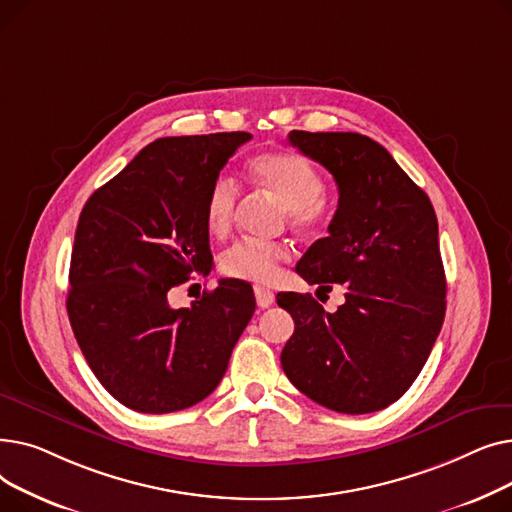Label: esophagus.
Returning a JSON list of instances; mask_svg holds the SVG:
<instances>
[{
    "instance_id": "34e87169",
    "label": "esophagus",
    "mask_w": 512,
    "mask_h": 512,
    "mask_svg": "<svg viewBox=\"0 0 512 512\" xmlns=\"http://www.w3.org/2000/svg\"><path fill=\"white\" fill-rule=\"evenodd\" d=\"M255 301H257V307L267 309V307H272V305H274V301H276V294H274L270 288L255 286Z\"/></svg>"
}]
</instances>
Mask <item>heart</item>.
<instances>
[{
  "label": "heart",
  "instance_id": "heart-1",
  "mask_svg": "<svg viewBox=\"0 0 512 512\" xmlns=\"http://www.w3.org/2000/svg\"><path fill=\"white\" fill-rule=\"evenodd\" d=\"M249 174L286 211L290 226L319 232L330 222V205L324 199L326 182L311 161L292 151H267L251 159ZM238 186L228 176H218L205 197V224L213 236H224L234 224ZM290 257L284 242L238 240L224 251L220 270L226 276L270 284L280 276V265Z\"/></svg>",
  "mask_w": 512,
  "mask_h": 512
}]
</instances>
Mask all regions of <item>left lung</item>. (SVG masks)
Returning <instances> with one entry per match:
<instances>
[{
	"mask_svg": "<svg viewBox=\"0 0 512 512\" xmlns=\"http://www.w3.org/2000/svg\"><path fill=\"white\" fill-rule=\"evenodd\" d=\"M288 141L338 184L330 236L313 242L297 274L319 290L344 284L346 301L328 313L311 294H278L294 319L282 369L321 407L346 415L386 409L417 380L444 321L436 211L365 134L292 130Z\"/></svg>",
	"mask_w": 512,
	"mask_h": 512,
	"instance_id": "8db88e82",
	"label": "left lung"
}]
</instances>
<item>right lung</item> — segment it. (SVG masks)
Returning <instances> with one entry per match:
<instances>
[{
  "mask_svg": "<svg viewBox=\"0 0 512 512\" xmlns=\"http://www.w3.org/2000/svg\"><path fill=\"white\" fill-rule=\"evenodd\" d=\"M249 132L166 137L89 197L66 309L95 378L124 407L172 413L218 388L255 313L253 288L220 280L191 307L168 292L211 270L205 197Z\"/></svg>",
  "mask_w": 512,
  "mask_h": 512,
  "instance_id": "right-lung-1",
  "label": "right lung"
}]
</instances>
